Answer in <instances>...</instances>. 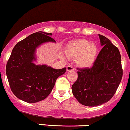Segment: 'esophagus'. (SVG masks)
<instances>
[{
  "mask_svg": "<svg viewBox=\"0 0 130 130\" xmlns=\"http://www.w3.org/2000/svg\"><path fill=\"white\" fill-rule=\"evenodd\" d=\"M74 70V67L73 66H71V65H68V66L67 67V71H73V70Z\"/></svg>",
  "mask_w": 130,
  "mask_h": 130,
  "instance_id": "1",
  "label": "esophagus"
}]
</instances>
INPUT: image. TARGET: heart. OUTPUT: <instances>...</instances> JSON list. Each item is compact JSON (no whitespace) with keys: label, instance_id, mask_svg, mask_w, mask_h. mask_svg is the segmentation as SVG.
<instances>
[{"label":"heart","instance_id":"b5f03b06","mask_svg":"<svg viewBox=\"0 0 130 130\" xmlns=\"http://www.w3.org/2000/svg\"><path fill=\"white\" fill-rule=\"evenodd\" d=\"M98 47L94 43L84 39H77L67 44L65 54L68 57H77L76 62L83 68L90 67L95 62Z\"/></svg>","mask_w":130,"mask_h":130}]
</instances>
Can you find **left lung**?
<instances>
[{"label": "left lung", "instance_id": "left-lung-1", "mask_svg": "<svg viewBox=\"0 0 130 130\" xmlns=\"http://www.w3.org/2000/svg\"><path fill=\"white\" fill-rule=\"evenodd\" d=\"M103 48L92 68L77 71V79L71 89L74 97L87 106L108 102L116 93L123 75L121 56L108 38L98 34Z\"/></svg>", "mask_w": 130, "mask_h": 130}]
</instances>
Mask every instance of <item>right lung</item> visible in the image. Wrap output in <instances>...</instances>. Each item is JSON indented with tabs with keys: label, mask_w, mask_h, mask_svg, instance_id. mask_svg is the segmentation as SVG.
Here are the masks:
<instances>
[{
	"label": "right lung",
	"mask_w": 130,
	"mask_h": 130,
	"mask_svg": "<svg viewBox=\"0 0 130 130\" xmlns=\"http://www.w3.org/2000/svg\"><path fill=\"white\" fill-rule=\"evenodd\" d=\"M51 33L40 31L31 34L16 44L7 66L6 74L10 88L19 99L27 103L43 100L53 90L58 77L67 68L54 69L47 65H36L37 47L43 43H56Z\"/></svg>",
	"instance_id": "add662e5"
}]
</instances>
